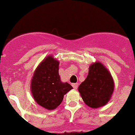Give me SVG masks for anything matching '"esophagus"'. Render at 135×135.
<instances>
[{
  "label": "esophagus",
  "mask_w": 135,
  "mask_h": 135,
  "mask_svg": "<svg viewBox=\"0 0 135 135\" xmlns=\"http://www.w3.org/2000/svg\"><path fill=\"white\" fill-rule=\"evenodd\" d=\"M72 86H73V88H74V89H77L78 88V83H73V84H72Z\"/></svg>",
  "instance_id": "obj_1"
}]
</instances>
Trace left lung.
Masks as SVG:
<instances>
[{
	"label": "left lung",
	"instance_id": "1",
	"mask_svg": "<svg viewBox=\"0 0 135 135\" xmlns=\"http://www.w3.org/2000/svg\"><path fill=\"white\" fill-rule=\"evenodd\" d=\"M114 89L110 72L99 62L90 65L86 79L78 87V91L85 104L97 109L109 101Z\"/></svg>",
	"mask_w": 135,
	"mask_h": 135
}]
</instances>
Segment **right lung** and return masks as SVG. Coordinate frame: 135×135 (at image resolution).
Here are the masks:
<instances>
[{"label": "right lung", "mask_w": 135, "mask_h": 135, "mask_svg": "<svg viewBox=\"0 0 135 135\" xmlns=\"http://www.w3.org/2000/svg\"><path fill=\"white\" fill-rule=\"evenodd\" d=\"M59 64L52 56H48L38 66L31 80V88L35 101L49 110L57 108L64 95L73 88L68 83L60 80Z\"/></svg>", "instance_id": "obj_1"}]
</instances>
